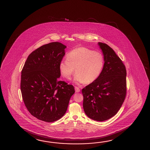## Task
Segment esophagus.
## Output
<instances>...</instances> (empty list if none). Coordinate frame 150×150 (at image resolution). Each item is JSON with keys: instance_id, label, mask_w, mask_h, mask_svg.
Masks as SVG:
<instances>
[{"instance_id": "esophagus-1", "label": "esophagus", "mask_w": 150, "mask_h": 150, "mask_svg": "<svg viewBox=\"0 0 150 150\" xmlns=\"http://www.w3.org/2000/svg\"><path fill=\"white\" fill-rule=\"evenodd\" d=\"M75 90L76 92H80V89L78 87H77V86L75 87Z\"/></svg>"}]
</instances>
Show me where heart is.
Here are the masks:
<instances>
[{
  "instance_id": "b5f03b06",
  "label": "heart",
  "mask_w": 150,
  "mask_h": 150,
  "mask_svg": "<svg viewBox=\"0 0 150 150\" xmlns=\"http://www.w3.org/2000/svg\"><path fill=\"white\" fill-rule=\"evenodd\" d=\"M104 65V57L101 53L79 47L68 53L66 60L61 61L59 68L65 79L70 80L75 70L74 82L90 84L100 76Z\"/></svg>"
}]
</instances>
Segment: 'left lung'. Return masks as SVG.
I'll list each match as a JSON object with an SVG mask.
<instances>
[{
	"instance_id": "obj_1",
	"label": "left lung",
	"mask_w": 150,
	"mask_h": 150,
	"mask_svg": "<svg viewBox=\"0 0 150 150\" xmlns=\"http://www.w3.org/2000/svg\"><path fill=\"white\" fill-rule=\"evenodd\" d=\"M103 53L104 67L98 79L82 90L83 106L90 119L104 121L114 116L125 99L127 71L113 49L98 43Z\"/></svg>"
}]
</instances>
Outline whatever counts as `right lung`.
<instances>
[{
    "label": "right lung",
    "instance_id": "obj_1",
    "mask_svg": "<svg viewBox=\"0 0 150 150\" xmlns=\"http://www.w3.org/2000/svg\"><path fill=\"white\" fill-rule=\"evenodd\" d=\"M66 48L59 42L40 46L28 56L22 70L21 91L25 106L32 115L46 122L64 115L75 93L73 86L58 79L59 66Z\"/></svg>",
    "mask_w": 150,
    "mask_h": 150
}]
</instances>
